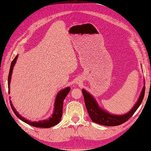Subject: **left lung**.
<instances>
[{"instance_id":"8db88e82","label":"left lung","mask_w":151,"mask_h":151,"mask_svg":"<svg viewBox=\"0 0 151 151\" xmlns=\"http://www.w3.org/2000/svg\"><path fill=\"white\" fill-rule=\"evenodd\" d=\"M82 93L84 96V102L88 113L93 122H96L99 124L108 126V127H114V126H118L124 123L125 122L131 118L139 105L141 104L143 100L144 93H145V86H144L141 94L139 97L137 102H136L131 111L124 115H111L110 113H107L106 111L103 110L98 106L96 100L90 93H88L86 90H82Z\"/></svg>"}]
</instances>
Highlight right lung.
<instances>
[{
    "instance_id": "1",
    "label": "right lung",
    "mask_w": 151,
    "mask_h": 151,
    "mask_svg": "<svg viewBox=\"0 0 151 151\" xmlns=\"http://www.w3.org/2000/svg\"><path fill=\"white\" fill-rule=\"evenodd\" d=\"M18 58V55L14 58L13 61L12 62L11 66H10V69L9 72V76H8V90H9V84L10 81H11V77L12 74V71H13L14 66L15 65L16 60ZM70 91V87H67L64 89L61 90L57 94L56 98H55V104H54V110H53V113L51 117H49V119H45V120L42 121H38V122H30L27 120V119L24 118L23 117H22L17 111H16V109H14L13 105L12 104V102L10 101V104H11V107L13 110L14 113H15V115L17 116L20 119H21L22 121H23L24 122H25L31 126H33L34 127L37 128H50L52 127L53 126L58 124L60 121V119L63 115V102L65 100L66 96H67V94L69 93Z\"/></svg>"
}]
</instances>
